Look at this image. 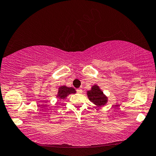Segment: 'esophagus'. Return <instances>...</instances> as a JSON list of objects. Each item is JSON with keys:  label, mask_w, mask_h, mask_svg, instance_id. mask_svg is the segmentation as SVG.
I'll use <instances>...</instances> for the list:
<instances>
[{"label": "esophagus", "mask_w": 156, "mask_h": 156, "mask_svg": "<svg viewBox=\"0 0 156 156\" xmlns=\"http://www.w3.org/2000/svg\"><path fill=\"white\" fill-rule=\"evenodd\" d=\"M76 91H77L78 93H80V94L83 93V90H82V89H81V88H78L77 90H76Z\"/></svg>", "instance_id": "obj_1"}]
</instances>
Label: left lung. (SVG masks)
<instances>
[{"label": "left lung", "mask_w": 156, "mask_h": 156, "mask_svg": "<svg viewBox=\"0 0 156 156\" xmlns=\"http://www.w3.org/2000/svg\"><path fill=\"white\" fill-rule=\"evenodd\" d=\"M89 100L97 106H103L107 102V98L98 85H93L90 90L87 92Z\"/></svg>", "instance_id": "1"}]
</instances>
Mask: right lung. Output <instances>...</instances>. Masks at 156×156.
I'll return each instance as SVG.
<instances>
[{
    "mask_svg": "<svg viewBox=\"0 0 156 156\" xmlns=\"http://www.w3.org/2000/svg\"><path fill=\"white\" fill-rule=\"evenodd\" d=\"M76 90L73 87H68L66 86H61L58 88L57 97L61 99H64L68 95L71 93H75Z\"/></svg>",
    "mask_w": 156,
    "mask_h": 156,
    "instance_id": "add662e5",
    "label": "right lung"
}]
</instances>
